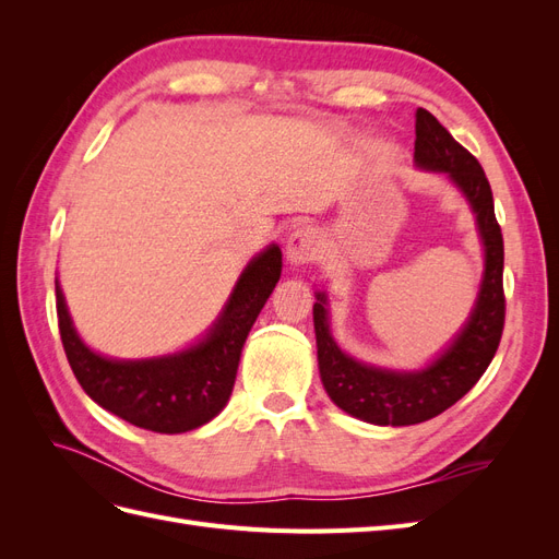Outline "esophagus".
Instances as JSON below:
<instances>
[{
    "instance_id": "esophagus-1",
    "label": "esophagus",
    "mask_w": 559,
    "mask_h": 559,
    "mask_svg": "<svg viewBox=\"0 0 559 559\" xmlns=\"http://www.w3.org/2000/svg\"><path fill=\"white\" fill-rule=\"evenodd\" d=\"M319 257V238L314 228L300 226L289 235V242H286V259L294 265L312 263Z\"/></svg>"
}]
</instances>
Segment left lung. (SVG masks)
Listing matches in <instances>:
<instances>
[{
    "label": "left lung",
    "mask_w": 559,
    "mask_h": 559,
    "mask_svg": "<svg viewBox=\"0 0 559 559\" xmlns=\"http://www.w3.org/2000/svg\"><path fill=\"white\" fill-rule=\"evenodd\" d=\"M415 163L427 170L448 173L468 198L485 245V277L480 296L464 331L429 368L417 373H394L354 361L337 349L329 333L324 294L314 302V333L319 373L337 408L370 425L408 427L448 411L476 384L495 359L501 343L503 296V238L495 216V198L478 158L456 142L427 109L415 114Z\"/></svg>",
    "instance_id": "8db88e82"
}]
</instances>
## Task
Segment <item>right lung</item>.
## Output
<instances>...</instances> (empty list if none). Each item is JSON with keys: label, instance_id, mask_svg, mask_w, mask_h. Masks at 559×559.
<instances>
[{"label": "right lung", "instance_id": "add662e5", "mask_svg": "<svg viewBox=\"0 0 559 559\" xmlns=\"http://www.w3.org/2000/svg\"><path fill=\"white\" fill-rule=\"evenodd\" d=\"M282 275L280 247H267L242 273L228 306L200 345L175 357L111 361L81 343L56 282L60 341L79 384L97 405L156 433H183L222 413L242 345Z\"/></svg>", "mask_w": 559, "mask_h": 559}]
</instances>
